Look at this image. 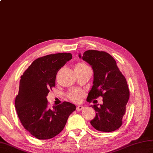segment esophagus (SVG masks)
<instances>
[{
    "label": "esophagus",
    "instance_id": "esophagus-1",
    "mask_svg": "<svg viewBox=\"0 0 153 153\" xmlns=\"http://www.w3.org/2000/svg\"><path fill=\"white\" fill-rule=\"evenodd\" d=\"M83 108H84V107H83V106H81V105H79V106H77V108H76V110H77V111H80V110H83Z\"/></svg>",
    "mask_w": 153,
    "mask_h": 153
}]
</instances>
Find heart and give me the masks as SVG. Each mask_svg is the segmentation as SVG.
Here are the masks:
<instances>
[{"instance_id":"b5f03b06","label":"heart","mask_w":153,"mask_h":153,"mask_svg":"<svg viewBox=\"0 0 153 153\" xmlns=\"http://www.w3.org/2000/svg\"><path fill=\"white\" fill-rule=\"evenodd\" d=\"M85 65L83 63H79L76 65V66H83ZM83 96V91L79 89H73L70 91L68 93V97L70 100H72L74 102H79L82 100V97Z\"/></svg>"}]
</instances>
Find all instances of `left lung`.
I'll list each match as a JSON object with an SVG mask.
<instances>
[{
	"label": "left lung",
	"instance_id": "8db88e82",
	"mask_svg": "<svg viewBox=\"0 0 153 153\" xmlns=\"http://www.w3.org/2000/svg\"><path fill=\"white\" fill-rule=\"evenodd\" d=\"M79 57L91 66L93 85L88 94L89 102L99 97H102V105H91L96 111L95 118L90 122L97 130L111 132L122 124V118L129 98L126 77L111 55L104 51L89 50Z\"/></svg>",
	"mask_w": 153,
	"mask_h": 153
}]
</instances>
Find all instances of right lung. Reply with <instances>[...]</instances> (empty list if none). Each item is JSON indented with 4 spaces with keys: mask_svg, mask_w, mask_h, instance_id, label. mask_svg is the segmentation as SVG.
<instances>
[{
    "mask_svg": "<svg viewBox=\"0 0 153 153\" xmlns=\"http://www.w3.org/2000/svg\"><path fill=\"white\" fill-rule=\"evenodd\" d=\"M71 58V54L66 53L40 57L20 77L16 112L24 128L37 139H49L60 134L76 110L74 104L66 101L48 108L47 99L58 70Z\"/></svg>",
    "mask_w": 153,
    "mask_h": 153,
    "instance_id": "right-lung-1",
    "label": "right lung"
}]
</instances>
